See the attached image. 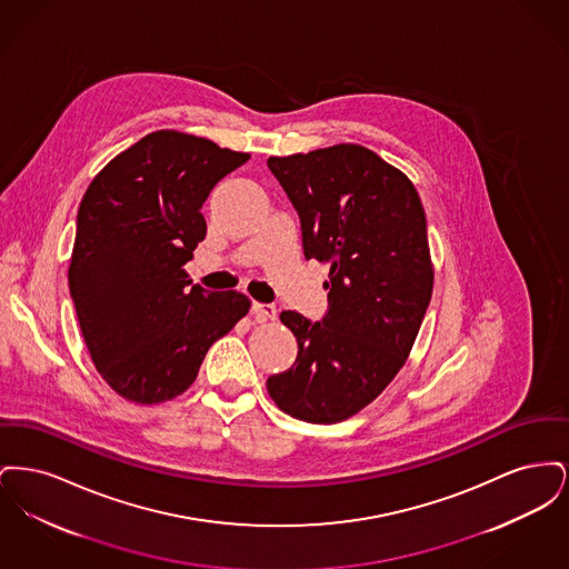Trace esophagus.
Masks as SVG:
<instances>
[{
	"mask_svg": "<svg viewBox=\"0 0 569 569\" xmlns=\"http://www.w3.org/2000/svg\"><path fill=\"white\" fill-rule=\"evenodd\" d=\"M251 311H253V316H256L258 322L274 320V316H277V309H274V305H271V302H253V305H251Z\"/></svg>",
	"mask_w": 569,
	"mask_h": 569,
	"instance_id": "obj_1",
	"label": "esophagus"
}]
</instances>
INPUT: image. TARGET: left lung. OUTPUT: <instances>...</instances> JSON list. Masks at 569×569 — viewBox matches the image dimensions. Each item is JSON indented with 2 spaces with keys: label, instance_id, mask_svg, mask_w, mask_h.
Listing matches in <instances>:
<instances>
[{
  "label": "left lung",
  "instance_id": "8db88e82",
  "mask_svg": "<svg viewBox=\"0 0 569 569\" xmlns=\"http://www.w3.org/2000/svg\"><path fill=\"white\" fill-rule=\"evenodd\" d=\"M297 209L307 260L328 262L320 322L281 311L295 365L267 379L272 401L305 422H341L406 365L433 292L427 216L401 170L360 144L269 158Z\"/></svg>",
  "mask_w": 569,
  "mask_h": 569
}]
</instances>
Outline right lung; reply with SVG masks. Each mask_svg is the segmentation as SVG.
<instances>
[{
    "label": "right lung",
    "instance_id": "1",
    "mask_svg": "<svg viewBox=\"0 0 569 569\" xmlns=\"http://www.w3.org/2000/svg\"><path fill=\"white\" fill-rule=\"evenodd\" d=\"M247 153L160 130L119 153L91 181L77 216L70 297L91 360L134 403L183 395L249 298L191 283L183 267L207 237L200 213Z\"/></svg>",
    "mask_w": 569,
    "mask_h": 569
}]
</instances>
